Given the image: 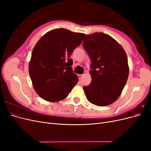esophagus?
<instances>
[{"label":"esophagus","mask_w":151,"mask_h":151,"mask_svg":"<svg viewBox=\"0 0 151 151\" xmlns=\"http://www.w3.org/2000/svg\"><path fill=\"white\" fill-rule=\"evenodd\" d=\"M83 75H81V74H79V75H78V77H79V79H81V78H82V77H83Z\"/></svg>","instance_id":"obj_1"}]
</instances>
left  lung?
Wrapping results in <instances>:
<instances>
[{
    "instance_id": "left-lung-1",
    "label": "left lung",
    "mask_w": 151,
    "mask_h": 151,
    "mask_svg": "<svg viewBox=\"0 0 151 151\" xmlns=\"http://www.w3.org/2000/svg\"><path fill=\"white\" fill-rule=\"evenodd\" d=\"M83 47L91 60L92 68L91 83L83 87L87 99L99 106L112 104L122 94L129 77L124 49L111 36L98 32L86 35Z\"/></svg>"
}]
</instances>
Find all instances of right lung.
I'll return each mask as SVG.
<instances>
[{
	"label": "right lung",
	"instance_id": "obj_1",
	"mask_svg": "<svg viewBox=\"0 0 151 151\" xmlns=\"http://www.w3.org/2000/svg\"><path fill=\"white\" fill-rule=\"evenodd\" d=\"M85 35L63 28L54 29L35 45L29 74L36 93L45 101H61L77 84L78 77L73 72L70 56Z\"/></svg>",
	"mask_w": 151,
	"mask_h": 151
}]
</instances>
